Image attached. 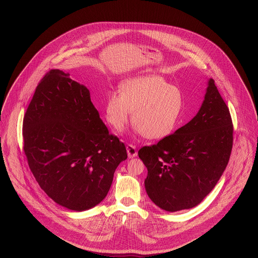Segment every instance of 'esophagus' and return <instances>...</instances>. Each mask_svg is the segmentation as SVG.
<instances>
[{
    "mask_svg": "<svg viewBox=\"0 0 258 258\" xmlns=\"http://www.w3.org/2000/svg\"><path fill=\"white\" fill-rule=\"evenodd\" d=\"M126 151H127V155H128L130 158L136 157L138 155V151H137L136 146L133 145V144H128L126 146Z\"/></svg>",
    "mask_w": 258,
    "mask_h": 258,
    "instance_id": "obj_1",
    "label": "esophagus"
}]
</instances>
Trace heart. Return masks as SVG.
<instances>
[{
	"label": "heart",
	"mask_w": 258,
	"mask_h": 258,
	"mask_svg": "<svg viewBox=\"0 0 258 258\" xmlns=\"http://www.w3.org/2000/svg\"><path fill=\"white\" fill-rule=\"evenodd\" d=\"M182 93L158 76H144L121 84L120 94L110 93L105 116L111 127L123 131L133 112V123L150 140H159L175 128L182 110Z\"/></svg>",
	"instance_id": "obj_1"
}]
</instances>
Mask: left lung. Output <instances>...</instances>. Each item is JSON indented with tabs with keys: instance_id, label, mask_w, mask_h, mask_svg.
Returning a JSON list of instances; mask_svg holds the SVG:
<instances>
[{
	"instance_id": "left-lung-1",
	"label": "left lung",
	"mask_w": 258,
	"mask_h": 258,
	"mask_svg": "<svg viewBox=\"0 0 258 258\" xmlns=\"http://www.w3.org/2000/svg\"><path fill=\"white\" fill-rule=\"evenodd\" d=\"M230 110L209 80L197 115L139 157L148 169L145 188L161 209L174 212L198 205L225 171L233 147Z\"/></svg>"
}]
</instances>
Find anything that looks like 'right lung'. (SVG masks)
<instances>
[{
  "label": "right lung",
  "instance_id": "right-lung-1",
  "mask_svg": "<svg viewBox=\"0 0 258 258\" xmlns=\"http://www.w3.org/2000/svg\"><path fill=\"white\" fill-rule=\"evenodd\" d=\"M22 126L33 176L52 200L71 210L99 204L127 158L124 144L100 118L90 91L59 69L39 83Z\"/></svg>",
  "mask_w": 258,
  "mask_h": 258
}]
</instances>
